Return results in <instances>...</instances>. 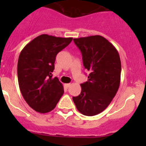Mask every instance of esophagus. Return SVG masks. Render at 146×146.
Masks as SVG:
<instances>
[{
  "label": "esophagus",
  "mask_w": 146,
  "mask_h": 146,
  "mask_svg": "<svg viewBox=\"0 0 146 146\" xmlns=\"http://www.w3.org/2000/svg\"><path fill=\"white\" fill-rule=\"evenodd\" d=\"M65 86L66 87V88H69V87L70 86V83H67V84H65Z\"/></svg>",
  "instance_id": "1"
}]
</instances>
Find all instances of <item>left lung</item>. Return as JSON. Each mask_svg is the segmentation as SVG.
<instances>
[{
	"instance_id": "8db88e82",
	"label": "left lung",
	"mask_w": 146,
	"mask_h": 146,
	"mask_svg": "<svg viewBox=\"0 0 146 146\" xmlns=\"http://www.w3.org/2000/svg\"><path fill=\"white\" fill-rule=\"evenodd\" d=\"M73 41L90 73L88 81L80 84V94L73 97V100L83 115H97L108 107L118 91L121 71L119 54L113 44L100 35Z\"/></svg>"
}]
</instances>
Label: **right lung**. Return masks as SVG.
Returning a JSON list of instances; mask_svg holds the SVG:
<instances>
[{
	"label": "right lung",
	"mask_w": 146,
	"mask_h": 146,
	"mask_svg": "<svg viewBox=\"0 0 146 146\" xmlns=\"http://www.w3.org/2000/svg\"><path fill=\"white\" fill-rule=\"evenodd\" d=\"M73 38L42 35L24 47L17 62V78L20 92L28 105L39 113L54 110L64 94V87L52 77L57 54Z\"/></svg>",
	"instance_id": "add662e5"
}]
</instances>
